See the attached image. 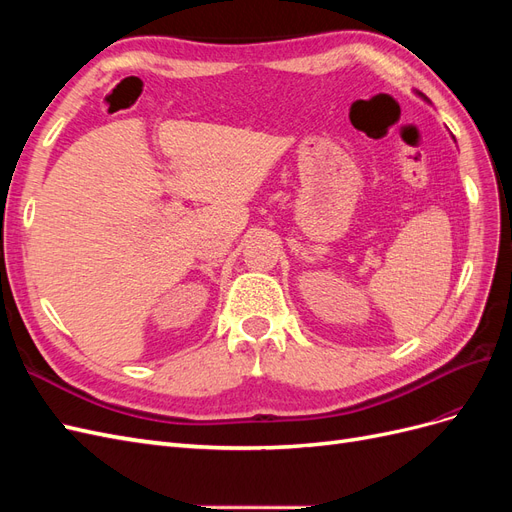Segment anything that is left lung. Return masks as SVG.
I'll list each match as a JSON object with an SVG mask.
<instances>
[{
    "mask_svg": "<svg viewBox=\"0 0 512 512\" xmlns=\"http://www.w3.org/2000/svg\"><path fill=\"white\" fill-rule=\"evenodd\" d=\"M418 96H421V94H418ZM421 98H425V96H421ZM425 100H427V98H425Z\"/></svg>",
    "mask_w": 512,
    "mask_h": 512,
    "instance_id": "1",
    "label": "left lung"
}]
</instances>
